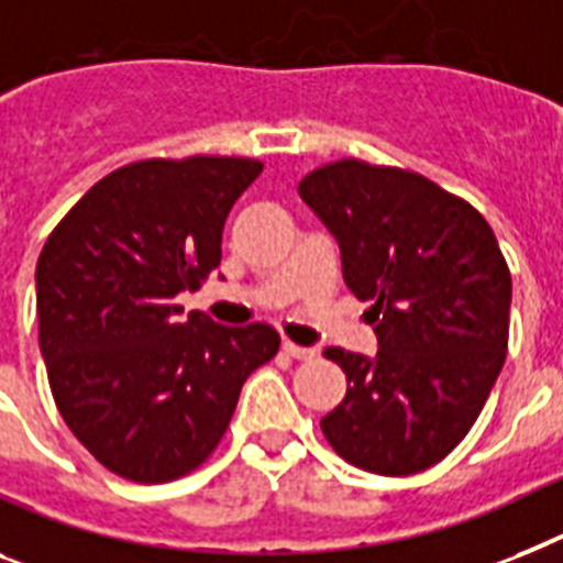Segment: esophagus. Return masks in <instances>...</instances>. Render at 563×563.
<instances>
[{
	"label": "esophagus",
	"instance_id": "esophagus-1",
	"mask_svg": "<svg viewBox=\"0 0 563 563\" xmlns=\"http://www.w3.org/2000/svg\"><path fill=\"white\" fill-rule=\"evenodd\" d=\"M283 349H286V354H291L295 361H309V357H314V349L297 346V343H291V340H283Z\"/></svg>",
	"mask_w": 563,
	"mask_h": 563
}]
</instances>
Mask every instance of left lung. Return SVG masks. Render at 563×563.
Returning a JSON list of instances; mask_svg holds the SVG:
<instances>
[{
    "label": "left lung",
    "mask_w": 563,
    "mask_h": 563,
    "mask_svg": "<svg viewBox=\"0 0 563 563\" xmlns=\"http://www.w3.org/2000/svg\"><path fill=\"white\" fill-rule=\"evenodd\" d=\"M340 245L343 280L372 303L375 357L325 349L346 398L320 420L340 457L415 475L464 441L507 357L512 277L470 202L404 168L340 159L300 179Z\"/></svg>",
    "instance_id": "8db88e82"
}]
</instances>
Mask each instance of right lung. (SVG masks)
Here are the masks:
<instances>
[{"mask_svg": "<svg viewBox=\"0 0 563 563\" xmlns=\"http://www.w3.org/2000/svg\"><path fill=\"white\" fill-rule=\"evenodd\" d=\"M263 172L243 157L143 159L85 191L36 263L40 349L70 432L106 470L165 484L229 429L245 377L280 349L268 323L183 314L220 266L231 206Z\"/></svg>", "mask_w": 563, "mask_h": 563, "instance_id": "right-lung-1", "label": "right lung"}]
</instances>
